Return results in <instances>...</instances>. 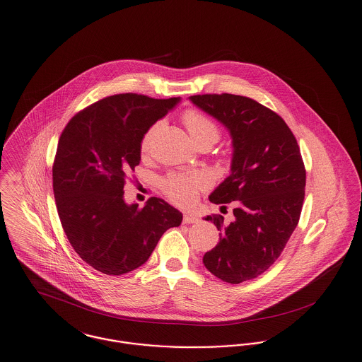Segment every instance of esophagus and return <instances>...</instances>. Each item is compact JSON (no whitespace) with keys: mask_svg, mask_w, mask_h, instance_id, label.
<instances>
[{"mask_svg":"<svg viewBox=\"0 0 362 362\" xmlns=\"http://www.w3.org/2000/svg\"><path fill=\"white\" fill-rule=\"evenodd\" d=\"M198 221H199V218H198L197 216H194V214L186 213V214L183 216V223H185V224H194V223H198Z\"/></svg>","mask_w":362,"mask_h":362,"instance_id":"34e87169","label":"esophagus"}]
</instances>
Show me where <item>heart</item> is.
<instances>
[{"instance_id":"1","label":"heart","mask_w":362,"mask_h":362,"mask_svg":"<svg viewBox=\"0 0 362 362\" xmlns=\"http://www.w3.org/2000/svg\"><path fill=\"white\" fill-rule=\"evenodd\" d=\"M185 124L187 127L189 137L195 144L206 139L216 142L220 137V130L217 124L198 111L186 112ZM152 134H153V129H151L142 138L141 151L144 153L148 152L149 149ZM207 186H209V177L204 173H192V175L173 173L163 183V189L167 194V197L176 205H180V206L191 205L197 199L199 189H205Z\"/></svg>"}]
</instances>
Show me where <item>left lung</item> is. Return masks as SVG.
Masks as SVG:
<instances>
[{
  "label": "left lung",
  "mask_w": 362,
  "mask_h": 362,
  "mask_svg": "<svg viewBox=\"0 0 362 362\" xmlns=\"http://www.w3.org/2000/svg\"><path fill=\"white\" fill-rule=\"evenodd\" d=\"M189 99L232 138L230 173L209 201L233 202L235 218H205L220 230V241L204 264L225 282L240 284L264 273L292 236L304 201V163L291 129L267 107L230 93Z\"/></svg>",
  "instance_id": "left-lung-1"
}]
</instances>
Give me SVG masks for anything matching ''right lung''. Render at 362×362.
Listing matches in <instances>:
<instances>
[{
  "label": "right lung",
  "instance_id": "1",
  "mask_svg": "<svg viewBox=\"0 0 362 362\" xmlns=\"http://www.w3.org/2000/svg\"><path fill=\"white\" fill-rule=\"evenodd\" d=\"M180 98L119 93L89 105L62 132L52 167L58 216L71 247L89 266L121 276L142 266L183 214L161 198L126 204L124 180L141 161V142Z\"/></svg>",
  "mask_w": 362,
  "mask_h": 362
}]
</instances>
